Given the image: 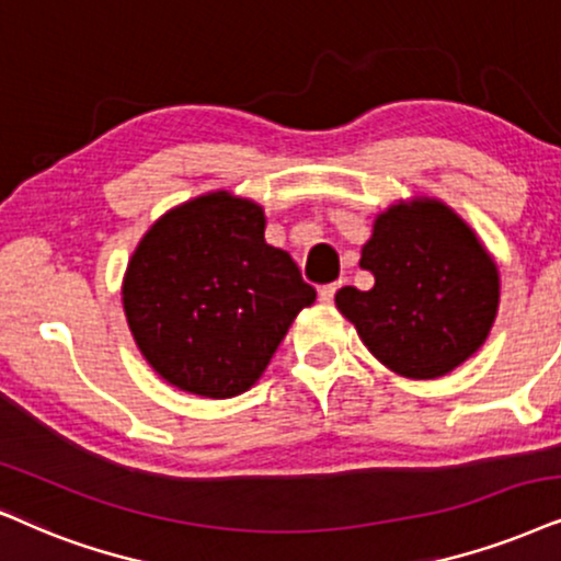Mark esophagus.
<instances>
[{"label": "esophagus", "mask_w": 561, "mask_h": 561, "mask_svg": "<svg viewBox=\"0 0 561 561\" xmlns=\"http://www.w3.org/2000/svg\"><path fill=\"white\" fill-rule=\"evenodd\" d=\"M344 282L339 279V282H333V285H323L321 289H318V297H321V302H333V295L339 293V287H342Z\"/></svg>", "instance_id": "34e87169"}]
</instances>
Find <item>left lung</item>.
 <instances>
[{
    "label": "left lung",
    "instance_id": "1",
    "mask_svg": "<svg viewBox=\"0 0 561 561\" xmlns=\"http://www.w3.org/2000/svg\"><path fill=\"white\" fill-rule=\"evenodd\" d=\"M359 266L375 276L373 289L342 287L336 308L388 370L443 378L486 342L500 310V268L477 230L439 198L382 209Z\"/></svg>",
    "mask_w": 561,
    "mask_h": 561
}]
</instances>
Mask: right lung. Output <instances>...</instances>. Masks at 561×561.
<instances>
[{"instance_id":"add662e5","label":"right lung","mask_w":561,"mask_h":561,"mask_svg":"<svg viewBox=\"0 0 561 561\" xmlns=\"http://www.w3.org/2000/svg\"><path fill=\"white\" fill-rule=\"evenodd\" d=\"M264 207L209 191L154 219L126 264L122 302L141 357L202 399L256 386L302 308L300 268L266 243Z\"/></svg>"}]
</instances>
